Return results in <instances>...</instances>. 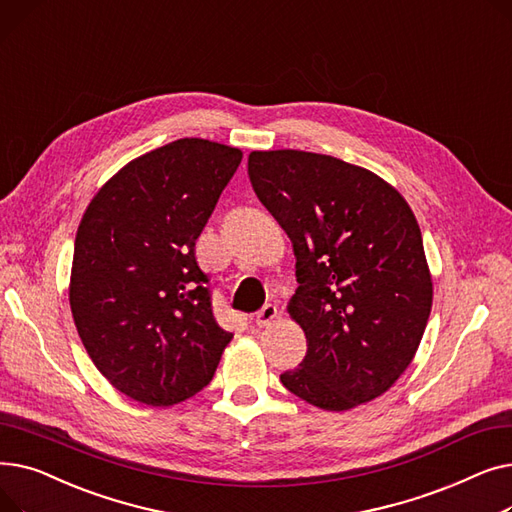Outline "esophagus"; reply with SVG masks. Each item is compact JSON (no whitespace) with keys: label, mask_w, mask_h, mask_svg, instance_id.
<instances>
[{"label":"esophagus","mask_w":512,"mask_h":512,"mask_svg":"<svg viewBox=\"0 0 512 512\" xmlns=\"http://www.w3.org/2000/svg\"><path fill=\"white\" fill-rule=\"evenodd\" d=\"M276 317H278V307H276V305H265V307L257 313L255 324H257L259 328H267Z\"/></svg>","instance_id":"obj_1"}]
</instances>
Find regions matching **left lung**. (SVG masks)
I'll use <instances>...</instances> for the list:
<instances>
[{
	"label": "left lung",
	"mask_w": 512,
	"mask_h": 512,
	"mask_svg": "<svg viewBox=\"0 0 512 512\" xmlns=\"http://www.w3.org/2000/svg\"><path fill=\"white\" fill-rule=\"evenodd\" d=\"M249 176L297 257L288 313L307 355L280 375L284 388L336 413L382 396L411 365L434 299L413 209L332 155L251 151Z\"/></svg>",
	"instance_id": "left-lung-1"
}]
</instances>
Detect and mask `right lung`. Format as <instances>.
<instances>
[{
	"label": "right lung",
	"instance_id": "add662e5",
	"mask_svg": "<svg viewBox=\"0 0 512 512\" xmlns=\"http://www.w3.org/2000/svg\"><path fill=\"white\" fill-rule=\"evenodd\" d=\"M242 151L178 139L128 161L78 224L70 309L103 378L149 407L203 390L232 334L213 317L195 240Z\"/></svg>",
	"mask_w": 512,
	"mask_h": 512
}]
</instances>
